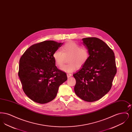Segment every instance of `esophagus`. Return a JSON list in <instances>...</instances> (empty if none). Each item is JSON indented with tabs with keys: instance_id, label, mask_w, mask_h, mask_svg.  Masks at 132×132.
<instances>
[{
	"instance_id": "esophagus-1",
	"label": "esophagus",
	"mask_w": 132,
	"mask_h": 132,
	"mask_svg": "<svg viewBox=\"0 0 132 132\" xmlns=\"http://www.w3.org/2000/svg\"><path fill=\"white\" fill-rule=\"evenodd\" d=\"M67 78H70V77L72 76V74H67Z\"/></svg>"
}]
</instances>
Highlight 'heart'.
Listing matches in <instances>:
<instances>
[{
	"label": "heart",
	"instance_id": "obj_1",
	"mask_svg": "<svg viewBox=\"0 0 132 132\" xmlns=\"http://www.w3.org/2000/svg\"><path fill=\"white\" fill-rule=\"evenodd\" d=\"M69 63L63 65L60 69L65 72L75 71L77 67L80 68L88 61V51L85 47H81L73 41H69L61 47V50H57L53 54V58L57 66H61L68 58Z\"/></svg>",
	"mask_w": 132,
	"mask_h": 132
}]
</instances>
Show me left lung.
<instances>
[{
  "label": "left lung",
  "instance_id": "1",
  "mask_svg": "<svg viewBox=\"0 0 132 132\" xmlns=\"http://www.w3.org/2000/svg\"><path fill=\"white\" fill-rule=\"evenodd\" d=\"M89 53L88 61L73 76L76 81L74 91L82 100L88 102L99 100L112 87L117 72L113 50L98 38L82 39Z\"/></svg>",
  "mask_w": 132,
  "mask_h": 132
}]
</instances>
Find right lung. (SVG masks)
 <instances>
[{
  "mask_svg": "<svg viewBox=\"0 0 132 132\" xmlns=\"http://www.w3.org/2000/svg\"><path fill=\"white\" fill-rule=\"evenodd\" d=\"M63 43L46 40L31 46L19 61V76L23 89L31 100L44 104L53 100L59 86L67 80L57 68L53 58Z\"/></svg>",
  "mask_w": 132,
  "mask_h": 132,
  "instance_id": "add662e5",
  "label": "right lung"
}]
</instances>
